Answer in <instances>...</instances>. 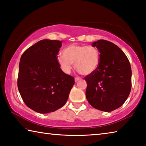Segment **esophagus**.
<instances>
[{"instance_id":"34e87169","label":"esophagus","mask_w":146,"mask_h":146,"mask_svg":"<svg viewBox=\"0 0 146 146\" xmlns=\"http://www.w3.org/2000/svg\"><path fill=\"white\" fill-rule=\"evenodd\" d=\"M80 78H79V77H75V82H78V81L79 80H80Z\"/></svg>"}]
</instances>
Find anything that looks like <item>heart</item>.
I'll return each instance as SVG.
<instances>
[{"label":"heart","instance_id":"b5f03b06","mask_svg":"<svg viewBox=\"0 0 146 146\" xmlns=\"http://www.w3.org/2000/svg\"><path fill=\"white\" fill-rule=\"evenodd\" d=\"M56 62L66 74L71 73L73 63L75 62L79 73L88 75L97 70L100 63V53L94 46L73 44L64 49L63 55L56 56Z\"/></svg>","mask_w":146,"mask_h":146}]
</instances>
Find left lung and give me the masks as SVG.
I'll return each instance as SVG.
<instances>
[{"mask_svg": "<svg viewBox=\"0 0 146 146\" xmlns=\"http://www.w3.org/2000/svg\"><path fill=\"white\" fill-rule=\"evenodd\" d=\"M100 52L99 66L84 78L86 97L95 109L110 112L125 102L131 89V68L126 55L119 47L106 40L94 42Z\"/></svg>", "mask_w": 146, "mask_h": 146, "instance_id": "1", "label": "left lung"}]
</instances>
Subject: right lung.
Here are the masks:
<instances>
[{
    "mask_svg": "<svg viewBox=\"0 0 146 146\" xmlns=\"http://www.w3.org/2000/svg\"><path fill=\"white\" fill-rule=\"evenodd\" d=\"M61 41L44 39L26 49L19 63L17 86L24 102L40 113L53 112L65 105L75 84L56 62Z\"/></svg>",
    "mask_w": 146,
    "mask_h": 146,
    "instance_id": "obj_1",
    "label": "right lung"
}]
</instances>
